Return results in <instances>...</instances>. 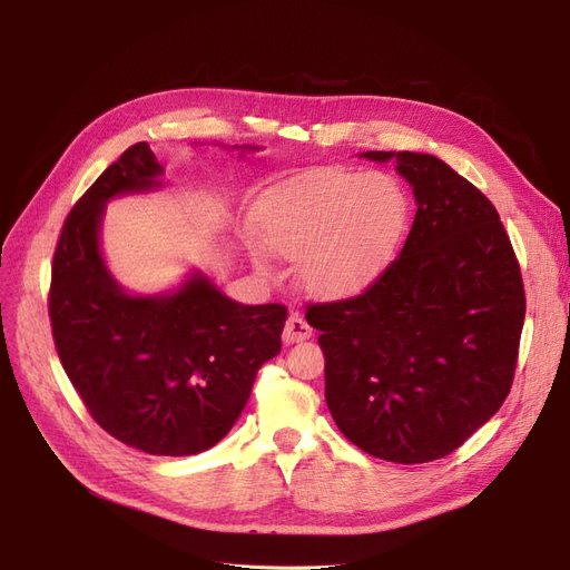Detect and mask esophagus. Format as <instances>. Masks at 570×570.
Masks as SVG:
<instances>
[{"label":"esophagus","instance_id":"esophagus-1","mask_svg":"<svg viewBox=\"0 0 570 570\" xmlns=\"http://www.w3.org/2000/svg\"><path fill=\"white\" fill-rule=\"evenodd\" d=\"M314 335V327L304 321L302 314H289L287 323H285V331H283V342L285 344H295L302 340H308Z\"/></svg>","mask_w":570,"mask_h":570}]
</instances>
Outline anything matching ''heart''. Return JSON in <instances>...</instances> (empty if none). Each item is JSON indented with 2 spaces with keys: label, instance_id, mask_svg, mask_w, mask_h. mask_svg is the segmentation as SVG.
<instances>
[{
  "label": "heart",
  "instance_id": "heart-1",
  "mask_svg": "<svg viewBox=\"0 0 570 570\" xmlns=\"http://www.w3.org/2000/svg\"><path fill=\"white\" fill-rule=\"evenodd\" d=\"M406 216V195L392 176L331 170L273 189L256 226L271 252L297 258L308 292L344 297L387 266ZM256 266L271 271L264 256H256Z\"/></svg>",
  "mask_w": 570,
  "mask_h": 570
}]
</instances>
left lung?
Listing matches in <instances>:
<instances>
[{
  "instance_id": "1",
  "label": "left lung",
  "mask_w": 570,
  "mask_h": 570,
  "mask_svg": "<svg viewBox=\"0 0 570 570\" xmlns=\"http://www.w3.org/2000/svg\"><path fill=\"white\" fill-rule=\"evenodd\" d=\"M396 159L416 197L400 256L361 295L306 306L325 356V402L342 435L394 463L435 461L504 404L525 289L494 204L430 154Z\"/></svg>"
}]
</instances>
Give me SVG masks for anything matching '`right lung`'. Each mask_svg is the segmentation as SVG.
<instances>
[{"label":"right lung","mask_w":570,"mask_h":570,"mask_svg":"<svg viewBox=\"0 0 570 570\" xmlns=\"http://www.w3.org/2000/svg\"><path fill=\"white\" fill-rule=\"evenodd\" d=\"M161 174L149 145L137 142L76 202L47 306L61 366L97 425L147 454L189 456L228 435L256 371L281 352L287 308L237 304L204 275L166 297L118 287L99 254L105 204L159 187Z\"/></svg>","instance_id":"add662e5"}]
</instances>
